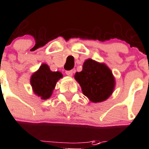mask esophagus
Segmentation results:
<instances>
[{"label":"esophagus","instance_id":"obj_1","mask_svg":"<svg viewBox=\"0 0 149 149\" xmlns=\"http://www.w3.org/2000/svg\"><path fill=\"white\" fill-rule=\"evenodd\" d=\"M65 73L67 74L68 76H72L73 75V71L71 70V71H65Z\"/></svg>","mask_w":149,"mask_h":149}]
</instances>
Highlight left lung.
I'll return each mask as SVG.
<instances>
[{"label":"left lung","instance_id":"8db88e82","mask_svg":"<svg viewBox=\"0 0 149 149\" xmlns=\"http://www.w3.org/2000/svg\"><path fill=\"white\" fill-rule=\"evenodd\" d=\"M80 84L82 92L92 102L106 100L113 92L115 78L106 65L91 59L85 61L83 69L74 75Z\"/></svg>","mask_w":149,"mask_h":149}]
</instances>
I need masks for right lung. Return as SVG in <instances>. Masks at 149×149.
Listing matches in <instances>:
<instances>
[{
  "label": "right lung",
  "instance_id": "right-lung-1",
  "mask_svg": "<svg viewBox=\"0 0 149 149\" xmlns=\"http://www.w3.org/2000/svg\"><path fill=\"white\" fill-rule=\"evenodd\" d=\"M61 78L62 74L58 71H52L49 67L43 64L38 71L33 74L31 78V84L34 92L41 99H47L51 97L56 83Z\"/></svg>",
  "mask_w": 149,
  "mask_h": 149
}]
</instances>
